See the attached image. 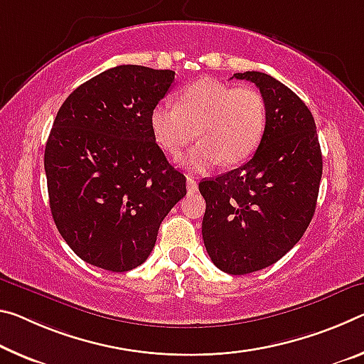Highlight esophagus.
I'll return each instance as SVG.
<instances>
[{"label": "esophagus", "instance_id": "obj_1", "mask_svg": "<svg viewBox=\"0 0 364 364\" xmlns=\"http://www.w3.org/2000/svg\"><path fill=\"white\" fill-rule=\"evenodd\" d=\"M186 188H188L189 193L198 191V181H196L193 176H188V178H186Z\"/></svg>", "mask_w": 364, "mask_h": 364}]
</instances>
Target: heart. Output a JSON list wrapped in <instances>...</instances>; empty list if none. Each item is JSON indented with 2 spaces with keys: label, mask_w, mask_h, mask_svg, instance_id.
Returning <instances> with one entry per match:
<instances>
[{
  "label": "heart",
  "mask_w": 364,
  "mask_h": 364,
  "mask_svg": "<svg viewBox=\"0 0 364 364\" xmlns=\"http://www.w3.org/2000/svg\"><path fill=\"white\" fill-rule=\"evenodd\" d=\"M267 105L252 85L223 84L203 77L181 90L178 105L160 103L151 113L155 141L170 155H178L196 136L200 142L180 159L184 168L204 173L222 161L240 165L261 144Z\"/></svg>",
  "instance_id": "1"
}]
</instances>
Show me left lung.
Segmentation results:
<instances>
[{
    "mask_svg": "<svg viewBox=\"0 0 364 364\" xmlns=\"http://www.w3.org/2000/svg\"><path fill=\"white\" fill-rule=\"evenodd\" d=\"M255 82L267 105L256 154L243 166L199 183L205 199L203 238L212 262L245 275L275 264L301 240L314 215L322 154L309 108L272 76L233 74Z\"/></svg>",
    "mask_w": 364,
    "mask_h": 364,
    "instance_id": "1",
    "label": "left lung"
}]
</instances>
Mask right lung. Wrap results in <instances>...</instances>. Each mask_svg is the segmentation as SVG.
Instances as JSON below:
<instances>
[{"mask_svg": "<svg viewBox=\"0 0 364 364\" xmlns=\"http://www.w3.org/2000/svg\"><path fill=\"white\" fill-rule=\"evenodd\" d=\"M173 80L170 69L117 66L79 85L58 109L45 146L51 215L68 246L95 267L141 265L161 220L186 196V178L151 128Z\"/></svg>", "mask_w": 364, "mask_h": 364, "instance_id": "obj_1", "label": "right lung"}]
</instances>
